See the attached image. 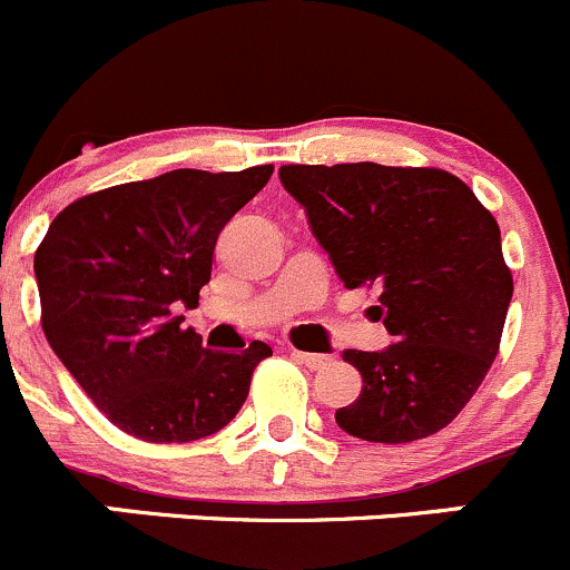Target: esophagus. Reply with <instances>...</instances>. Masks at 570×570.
<instances>
[{
  "instance_id": "esophagus-1",
  "label": "esophagus",
  "mask_w": 570,
  "mask_h": 570,
  "mask_svg": "<svg viewBox=\"0 0 570 570\" xmlns=\"http://www.w3.org/2000/svg\"><path fill=\"white\" fill-rule=\"evenodd\" d=\"M291 357L298 360V363H304L307 368L318 371L324 368V365H330V357L326 354H313V352H298V348H291Z\"/></svg>"
}]
</instances>
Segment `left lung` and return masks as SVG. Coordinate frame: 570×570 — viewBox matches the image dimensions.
<instances>
[{
	"mask_svg": "<svg viewBox=\"0 0 570 570\" xmlns=\"http://www.w3.org/2000/svg\"><path fill=\"white\" fill-rule=\"evenodd\" d=\"M279 179L343 285L380 287L376 318L393 335L380 352H343L363 391L337 426L374 443L435 435L499 352L512 277L495 218L441 168L283 166Z\"/></svg>",
	"mask_w": 570,
	"mask_h": 570,
	"instance_id": "obj_1",
	"label": "left lung"
}]
</instances>
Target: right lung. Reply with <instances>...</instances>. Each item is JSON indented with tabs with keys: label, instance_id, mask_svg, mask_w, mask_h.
<instances>
[{
	"label": "right lung",
	"instance_id": "add662e5",
	"mask_svg": "<svg viewBox=\"0 0 570 570\" xmlns=\"http://www.w3.org/2000/svg\"><path fill=\"white\" fill-rule=\"evenodd\" d=\"M274 168L196 171L124 183L66 207L36 252L43 335L112 424L149 443L224 430L272 346H202L174 307H196L216 240Z\"/></svg>",
	"mask_w": 570,
	"mask_h": 570
}]
</instances>
